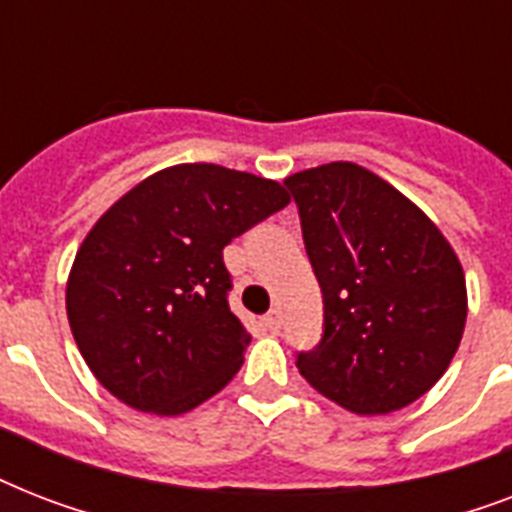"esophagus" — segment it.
<instances>
[{
	"label": "esophagus",
	"instance_id": "1",
	"mask_svg": "<svg viewBox=\"0 0 512 512\" xmlns=\"http://www.w3.org/2000/svg\"><path fill=\"white\" fill-rule=\"evenodd\" d=\"M263 324H265V329H271L273 335H279V332H281V311H279V308H273V311L265 313Z\"/></svg>",
	"mask_w": 512,
	"mask_h": 512
}]
</instances>
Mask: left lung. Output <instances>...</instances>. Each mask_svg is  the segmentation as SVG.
<instances>
[{
	"label": "left lung",
	"instance_id": "left-lung-1",
	"mask_svg": "<svg viewBox=\"0 0 512 512\" xmlns=\"http://www.w3.org/2000/svg\"><path fill=\"white\" fill-rule=\"evenodd\" d=\"M324 295V337L297 356L313 390L353 414H390L449 369L468 319L460 257L414 201L366 167L284 180Z\"/></svg>",
	"mask_w": 512,
	"mask_h": 512
}]
</instances>
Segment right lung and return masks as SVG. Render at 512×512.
<instances>
[{
    "label": "right lung",
    "instance_id": "1",
    "mask_svg": "<svg viewBox=\"0 0 512 512\" xmlns=\"http://www.w3.org/2000/svg\"><path fill=\"white\" fill-rule=\"evenodd\" d=\"M287 204L276 180L199 162L154 172L100 215L76 249L66 313L111 396L175 417L233 380L252 335L228 305L223 247Z\"/></svg>",
    "mask_w": 512,
    "mask_h": 512
}]
</instances>
